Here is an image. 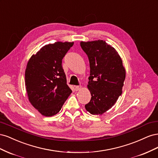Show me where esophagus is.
<instances>
[{
	"mask_svg": "<svg viewBox=\"0 0 158 158\" xmlns=\"http://www.w3.org/2000/svg\"><path fill=\"white\" fill-rule=\"evenodd\" d=\"M75 89L76 91H79L82 89V86L81 85H76V86H75Z\"/></svg>",
	"mask_w": 158,
	"mask_h": 158,
	"instance_id": "34e87169",
	"label": "esophagus"
}]
</instances>
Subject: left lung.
Returning a JSON list of instances; mask_svg holds the SVG:
<instances>
[{
  "instance_id": "left-lung-1",
  "label": "left lung",
  "mask_w": 158,
  "mask_h": 158,
  "mask_svg": "<svg viewBox=\"0 0 158 158\" xmlns=\"http://www.w3.org/2000/svg\"><path fill=\"white\" fill-rule=\"evenodd\" d=\"M80 46L88 55L90 67L88 88L92 98L85 108L92 114H102L121 95L125 69L118 52L105 41H81Z\"/></svg>"
}]
</instances>
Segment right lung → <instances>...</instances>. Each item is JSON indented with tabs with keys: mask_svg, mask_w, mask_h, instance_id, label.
Returning <instances> with one entry per match:
<instances>
[{
	"mask_svg": "<svg viewBox=\"0 0 158 158\" xmlns=\"http://www.w3.org/2000/svg\"><path fill=\"white\" fill-rule=\"evenodd\" d=\"M73 45L74 42L67 41L46 45L27 62L25 85L28 99L42 115L58 113L72 93L62 60Z\"/></svg>",
	"mask_w": 158,
	"mask_h": 158,
	"instance_id": "1",
	"label": "right lung"
}]
</instances>
